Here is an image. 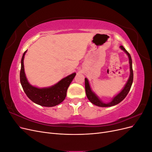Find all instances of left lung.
Returning <instances> with one entry per match:
<instances>
[{"mask_svg": "<svg viewBox=\"0 0 152 152\" xmlns=\"http://www.w3.org/2000/svg\"><path fill=\"white\" fill-rule=\"evenodd\" d=\"M120 48L124 50V52L126 53L127 56L129 58V68H130V75L129 77L126 82V84L123 87V89L121 90L120 93H118L116 96H115L108 103H104L102 102V99L98 96L95 94V93L92 91L91 87L90 86L89 82L88 79L87 78H85V89H86V96L88 99L94 105L98 106V107H112V106H115L119 103H121L122 101L126 97V96L129 92L133 82V71H132V59L131 57L130 54L129 53L126 49L124 48L122 45H121Z\"/></svg>", "mask_w": 152, "mask_h": 152, "instance_id": "left-lung-1", "label": "left lung"}]
</instances>
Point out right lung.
Segmentation results:
<instances>
[{
  "instance_id": "1",
  "label": "right lung",
  "mask_w": 152,
  "mask_h": 152,
  "mask_svg": "<svg viewBox=\"0 0 152 152\" xmlns=\"http://www.w3.org/2000/svg\"><path fill=\"white\" fill-rule=\"evenodd\" d=\"M26 51L23 54L20 70V82L25 94L34 103L42 107H52L61 103L66 98L67 89L76 73H72L50 87L39 88L32 86L27 80L25 72L24 58Z\"/></svg>"
}]
</instances>
